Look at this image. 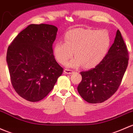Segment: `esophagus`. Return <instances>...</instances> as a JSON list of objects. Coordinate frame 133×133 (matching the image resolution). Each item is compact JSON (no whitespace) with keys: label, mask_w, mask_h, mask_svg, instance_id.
<instances>
[{"label":"esophagus","mask_w":133,"mask_h":133,"mask_svg":"<svg viewBox=\"0 0 133 133\" xmlns=\"http://www.w3.org/2000/svg\"><path fill=\"white\" fill-rule=\"evenodd\" d=\"M64 72L65 74H71L73 72V70H71V69H65L64 70Z\"/></svg>","instance_id":"esophagus-1"}]
</instances>
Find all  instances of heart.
Returning a JSON list of instances; mask_svg holds the SVG:
<instances>
[{"instance_id":"1","label":"heart","mask_w":133,"mask_h":133,"mask_svg":"<svg viewBox=\"0 0 133 133\" xmlns=\"http://www.w3.org/2000/svg\"><path fill=\"white\" fill-rule=\"evenodd\" d=\"M111 37L106 30L75 29L65 35V42L58 41L54 45V55L58 62L66 63L68 67L76 68L83 64L86 68L96 67L101 62L108 51Z\"/></svg>"}]
</instances>
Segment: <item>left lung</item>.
<instances>
[{"label": "left lung", "instance_id": "8db88e82", "mask_svg": "<svg viewBox=\"0 0 133 133\" xmlns=\"http://www.w3.org/2000/svg\"><path fill=\"white\" fill-rule=\"evenodd\" d=\"M129 61V54L119 30L114 43L103 61L94 68L80 72L82 82L78 93L89 103H101L115 93L119 87Z\"/></svg>", "mask_w": 133, "mask_h": 133}]
</instances>
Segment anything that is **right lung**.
<instances>
[{
  "label": "right lung",
  "mask_w": 133,
  "mask_h": 133,
  "mask_svg": "<svg viewBox=\"0 0 133 133\" xmlns=\"http://www.w3.org/2000/svg\"><path fill=\"white\" fill-rule=\"evenodd\" d=\"M57 30L51 25H29L8 47L6 61L11 83L16 93L29 101L44 98L62 75L63 68L53 54Z\"/></svg>",
  "instance_id": "1"
}]
</instances>
